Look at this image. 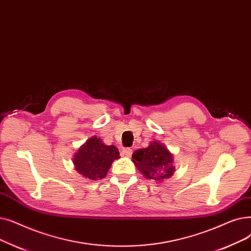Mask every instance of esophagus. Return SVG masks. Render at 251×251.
<instances>
[{
	"label": "esophagus",
	"mask_w": 251,
	"mask_h": 251,
	"mask_svg": "<svg viewBox=\"0 0 251 251\" xmlns=\"http://www.w3.org/2000/svg\"><path fill=\"white\" fill-rule=\"evenodd\" d=\"M132 154H133V150L130 148H125L123 150V155L126 157H130V156H132Z\"/></svg>",
	"instance_id": "esophagus-1"
}]
</instances>
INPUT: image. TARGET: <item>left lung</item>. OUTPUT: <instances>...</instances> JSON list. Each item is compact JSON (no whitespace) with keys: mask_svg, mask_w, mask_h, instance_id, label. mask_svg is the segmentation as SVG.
Wrapping results in <instances>:
<instances>
[{"mask_svg":"<svg viewBox=\"0 0 251 251\" xmlns=\"http://www.w3.org/2000/svg\"><path fill=\"white\" fill-rule=\"evenodd\" d=\"M132 158L143 176L156 182L170 178L176 170L173 154L158 141H152L147 148L138 149Z\"/></svg>","mask_w":251,"mask_h":251,"instance_id":"1","label":"left lung"}]
</instances>
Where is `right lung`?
<instances>
[{
  "mask_svg": "<svg viewBox=\"0 0 251 251\" xmlns=\"http://www.w3.org/2000/svg\"><path fill=\"white\" fill-rule=\"evenodd\" d=\"M121 156L114 145H106L100 138L93 136L75 153L73 162L79 175L96 181L106 176L112 162Z\"/></svg>",
  "mask_w": 251,
  "mask_h": 251,
  "instance_id": "add662e5",
  "label": "right lung"
}]
</instances>
